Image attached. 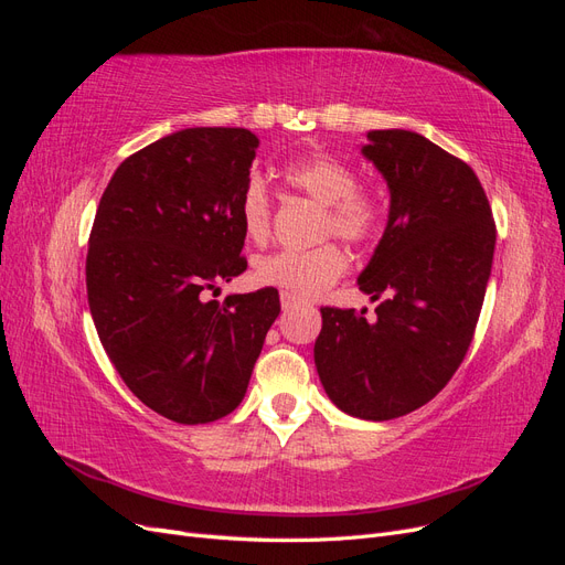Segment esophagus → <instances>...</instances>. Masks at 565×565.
I'll return each mask as SVG.
<instances>
[{
    "instance_id": "34e87169",
    "label": "esophagus",
    "mask_w": 565,
    "mask_h": 565,
    "mask_svg": "<svg viewBox=\"0 0 565 565\" xmlns=\"http://www.w3.org/2000/svg\"><path fill=\"white\" fill-rule=\"evenodd\" d=\"M280 303H282V311H289V309H295V306H299L301 299L295 297V295H289V292H282Z\"/></svg>"
}]
</instances>
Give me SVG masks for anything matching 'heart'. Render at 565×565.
I'll return each instance as SVG.
<instances>
[{"mask_svg":"<svg viewBox=\"0 0 565 565\" xmlns=\"http://www.w3.org/2000/svg\"><path fill=\"white\" fill-rule=\"evenodd\" d=\"M280 177L292 191L322 204V237L337 235L349 245H367L380 237L386 202L377 188L355 181V169L349 162L316 150L285 162ZM270 214L268 188L264 179L252 177L241 198V221L249 241H266ZM347 266V254L334 243H324L313 249H282L264 256L256 264V278L295 297H316L344 276Z\"/></svg>","mask_w":565,"mask_h":565,"instance_id":"1","label":"heart"}]
</instances>
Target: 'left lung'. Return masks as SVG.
<instances>
[{"label":"left lung","mask_w":565,"mask_h":565,"mask_svg":"<svg viewBox=\"0 0 565 565\" xmlns=\"http://www.w3.org/2000/svg\"><path fill=\"white\" fill-rule=\"evenodd\" d=\"M363 156L391 193L358 287L382 303L324 306L316 367L347 415L384 422L429 403L465 361L492 268L494 221L473 169L422 134L367 131Z\"/></svg>","instance_id":"8db88e82"}]
</instances>
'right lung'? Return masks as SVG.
Here are the masks:
<instances>
[{"label":"right lung","mask_w":565,"mask_h":565,"mask_svg":"<svg viewBox=\"0 0 565 565\" xmlns=\"http://www.w3.org/2000/svg\"><path fill=\"white\" fill-rule=\"evenodd\" d=\"M259 139L193 127L134 152L98 202L87 297L100 344L129 391L158 415L207 424L247 393L276 287L210 301L247 268L241 198Z\"/></svg>","instance_id":"add662e5"}]
</instances>
